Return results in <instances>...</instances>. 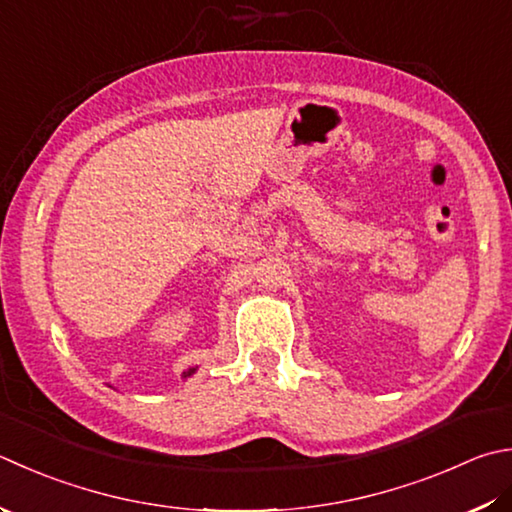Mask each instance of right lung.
I'll list each match as a JSON object with an SVG mask.
<instances>
[{"label":"right lung","instance_id":"1","mask_svg":"<svg viewBox=\"0 0 512 512\" xmlns=\"http://www.w3.org/2000/svg\"><path fill=\"white\" fill-rule=\"evenodd\" d=\"M196 372H198V365H194V368H187L180 376H182V379H189V376H194Z\"/></svg>","mask_w":512,"mask_h":512}]
</instances>
